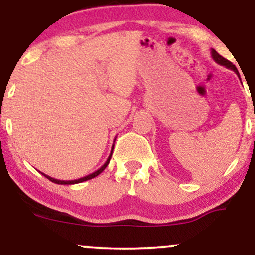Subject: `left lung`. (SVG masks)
<instances>
[{
	"mask_svg": "<svg viewBox=\"0 0 255 255\" xmlns=\"http://www.w3.org/2000/svg\"><path fill=\"white\" fill-rule=\"evenodd\" d=\"M211 56H212L213 60H215L216 63L221 64V66H224V67H227V68L231 69V71H234V72L236 73V74H238V77L240 78V74H239L238 68H236V67L234 66V64L230 62V61H228L227 58H224L223 56H221V55H219L218 52L215 50V49H211Z\"/></svg>",
	"mask_w": 255,
	"mask_h": 255,
	"instance_id": "1",
	"label": "left lung"
}]
</instances>
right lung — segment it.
<instances>
[{"label": "right lung", "instance_id": "add662e5", "mask_svg": "<svg viewBox=\"0 0 255 255\" xmlns=\"http://www.w3.org/2000/svg\"><path fill=\"white\" fill-rule=\"evenodd\" d=\"M113 150H114V145H113V147H111V152H110L109 157H108L107 162H105V163H104V164H103V165H102V166H101V168H99L97 171L92 172V174L87 175V176H85V177L78 178V180H71V181H63V180H57V178L50 177V176H48V175L43 174V172H40V171H39V172H40V174H42V175H44V176H45L46 178H48V180H50V181H51V182H54V183H57V184H75V183H80V182H84V181L91 180V178H93V177L98 176V175H99V174H101V172H102V171H103L105 168H107V165H108V164H109V162H110V159H111V154H113Z\"/></svg>", "mask_w": 255, "mask_h": 255}]
</instances>
